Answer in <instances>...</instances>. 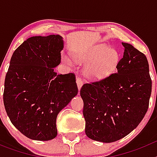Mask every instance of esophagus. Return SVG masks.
Wrapping results in <instances>:
<instances>
[{
	"mask_svg": "<svg viewBox=\"0 0 157 157\" xmlns=\"http://www.w3.org/2000/svg\"><path fill=\"white\" fill-rule=\"evenodd\" d=\"M76 83H77L78 91H79L80 89H81V87H82V84H83L82 81V79L80 78H77V79H76Z\"/></svg>",
	"mask_w": 157,
	"mask_h": 157,
	"instance_id": "1",
	"label": "esophagus"
}]
</instances>
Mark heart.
Returning <instances> with one entry per match:
<instances>
[{"mask_svg": "<svg viewBox=\"0 0 157 157\" xmlns=\"http://www.w3.org/2000/svg\"><path fill=\"white\" fill-rule=\"evenodd\" d=\"M73 58L77 63L85 65L83 74L92 81L104 79L117 71L120 62L119 52L105 45H97L90 48L73 52ZM64 63L71 64L67 56H63Z\"/></svg>", "mask_w": 157, "mask_h": 157, "instance_id": "obj_1", "label": "heart"}]
</instances>
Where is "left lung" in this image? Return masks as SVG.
<instances>
[{
    "instance_id": "8db88e82",
    "label": "left lung",
    "mask_w": 157,
    "mask_h": 157,
    "mask_svg": "<svg viewBox=\"0 0 157 157\" xmlns=\"http://www.w3.org/2000/svg\"><path fill=\"white\" fill-rule=\"evenodd\" d=\"M122 45L124 52L117 72L86 83L80 90L86 134L105 143L121 139L138 127L148 110L152 92L145 54L128 43Z\"/></svg>"
}]
</instances>
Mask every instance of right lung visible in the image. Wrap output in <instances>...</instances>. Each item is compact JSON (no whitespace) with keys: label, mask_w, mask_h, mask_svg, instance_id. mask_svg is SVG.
Returning a JSON list of instances; mask_svg holds the SVG:
<instances>
[{"label":"right lung","mask_w":157,"mask_h":157,"mask_svg":"<svg viewBox=\"0 0 157 157\" xmlns=\"http://www.w3.org/2000/svg\"><path fill=\"white\" fill-rule=\"evenodd\" d=\"M63 37L57 34L29 37L12 54L5 76L7 115L27 138L48 141L57 135V115L78 94L73 73L57 75Z\"/></svg>","instance_id":"add662e5"}]
</instances>
